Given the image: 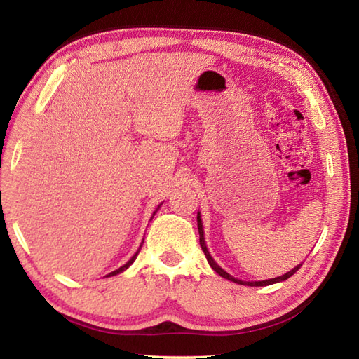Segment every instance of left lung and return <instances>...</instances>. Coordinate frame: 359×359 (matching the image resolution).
Here are the masks:
<instances>
[{
	"label": "left lung",
	"mask_w": 359,
	"mask_h": 359,
	"mask_svg": "<svg viewBox=\"0 0 359 359\" xmlns=\"http://www.w3.org/2000/svg\"><path fill=\"white\" fill-rule=\"evenodd\" d=\"M196 222H198V232H200V245H201V250H203L204 255H206V259H208V262H209L210 268L214 269V271H215L217 274H220L222 277H224V279H228V280H231V282H236V283H240V285H248V287H266V285H273V283H277V282H283V280H287L288 277H291L292 274H294V273L297 271L299 268L302 266V263H301V265H297L296 268H292L291 271H288L287 274L279 276V277H274V279H268V280H260V282H243V280H240V279H236V277H232L231 274L226 273L223 268L218 266L217 263H215V260L212 259V255L209 254L208 248H206V243H204V232H203V223H201V215H200V212H198V215H196Z\"/></svg>",
	"instance_id": "left-lung-1"
}]
</instances>
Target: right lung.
<instances>
[{
  "instance_id": "add662e5",
  "label": "right lung",
  "mask_w": 359,
  "mask_h": 359,
  "mask_svg": "<svg viewBox=\"0 0 359 359\" xmlns=\"http://www.w3.org/2000/svg\"><path fill=\"white\" fill-rule=\"evenodd\" d=\"M159 208H161V204H159V206L156 208V210H155V212H153V215H155V214H156V212H158V209H159ZM151 218H153V217H151ZM142 243H144V241H142ZM141 246H142V245H141ZM141 246H139V250L136 251V254H135V255H133V257H131V259H130V260H128V262L126 263V265H123V266H121V268H118V269H116V271H113V273H109V274H108L107 277H111V276H116V274H119V273H122V271H126V269H127V268H128V266L131 265V263H133V262L136 260V255L139 254V251H141Z\"/></svg>"
}]
</instances>
